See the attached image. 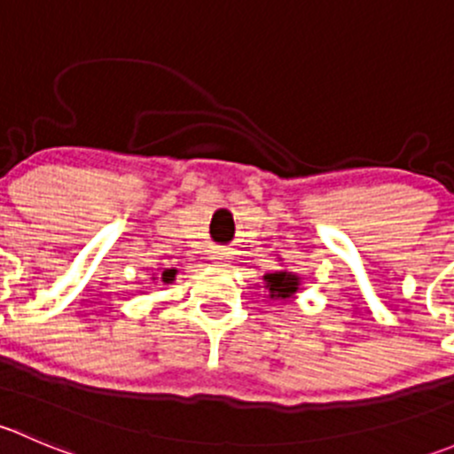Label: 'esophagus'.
Masks as SVG:
<instances>
[{"label": "esophagus", "mask_w": 454, "mask_h": 454, "mask_svg": "<svg viewBox=\"0 0 454 454\" xmlns=\"http://www.w3.org/2000/svg\"><path fill=\"white\" fill-rule=\"evenodd\" d=\"M210 259H215V263H223V259H228L226 253H222V250H217V253H213Z\"/></svg>", "instance_id": "34e87169"}]
</instances>
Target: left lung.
<instances>
[{"label":"left lung","instance_id":"left-lung-1","mask_svg":"<svg viewBox=\"0 0 454 454\" xmlns=\"http://www.w3.org/2000/svg\"><path fill=\"white\" fill-rule=\"evenodd\" d=\"M265 281H268L265 287H270V296L272 299H290L299 290V277L290 272L265 274Z\"/></svg>","mask_w":454,"mask_h":454}]
</instances>
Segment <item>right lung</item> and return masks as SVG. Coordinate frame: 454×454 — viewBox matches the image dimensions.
<instances>
[{
	"instance_id": "add662e5",
	"label": "right lung",
	"mask_w": 454,
	"mask_h": 454,
	"mask_svg": "<svg viewBox=\"0 0 454 454\" xmlns=\"http://www.w3.org/2000/svg\"><path fill=\"white\" fill-rule=\"evenodd\" d=\"M173 278H176V270H167V272L162 274V281L164 283H171Z\"/></svg>"
}]
</instances>
